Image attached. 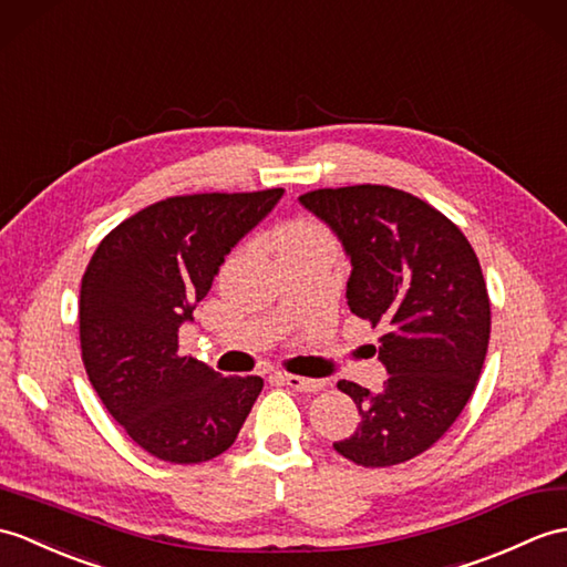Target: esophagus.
<instances>
[{
    "mask_svg": "<svg viewBox=\"0 0 567 567\" xmlns=\"http://www.w3.org/2000/svg\"><path fill=\"white\" fill-rule=\"evenodd\" d=\"M280 379L295 391H321L326 386V379H305L297 374H280Z\"/></svg>",
    "mask_w": 567,
    "mask_h": 567,
    "instance_id": "34e87169",
    "label": "esophagus"
}]
</instances>
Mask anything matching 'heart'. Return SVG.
<instances>
[{"label": "heart", "instance_id": "1", "mask_svg": "<svg viewBox=\"0 0 567 567\" xmlns=\"http://www.w3.org/2000/svg\"><path fill=\"white\" fill-rule=\"evenodd\" d=\"M309 244H328L326 231L311 221L289 224V227H285L278 236V251H287V248L309 246Z\"/></svg>", "mask_w": 567, "mask_h": 567}]
</instances>
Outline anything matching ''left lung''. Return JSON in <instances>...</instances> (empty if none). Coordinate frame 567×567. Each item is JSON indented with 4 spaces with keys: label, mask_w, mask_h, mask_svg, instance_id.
Here are the masks:
<instances>
[{
    "label": "left lung",
    "mask_w": 567,
    "mask_h": 567,
    "mask_svg": "<svg viewBox=\"0 0 567 567\" xmlns=\"http://www.w3.org/2000/svg\"><path fill=\"white\" fill-rule=\"evenodd\" d=\"M343 246L348 307L384 328L377 393L338 381L360 427L333 442L358 466L381 468L423 454L464 411L483 370L491 301L462 229L420 197L389 186L323 188L299 197Z\"/></svg>",
    "instance_id": "8db88e82"
}]
</instances>
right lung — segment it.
<instances>
[{
  "mask_svg": "<svg viewBox=\"0 0 567 567\" xmlns=\"http://www.w3.org/2000/svg\"><path fill=\"white\" fill-rule=\"evenodd\" d=\"M285 195L166 197L105 236L79 295V338L91 386L144 452L200 464L227 452L262 389L260 377H221L178 354V328L219 266Z\"/></svg>",
  "mask_w": 567,
  "mask_h": 567,
  "instance_id": "add662e5",
  "label": "right lung"
}]
</instances>
